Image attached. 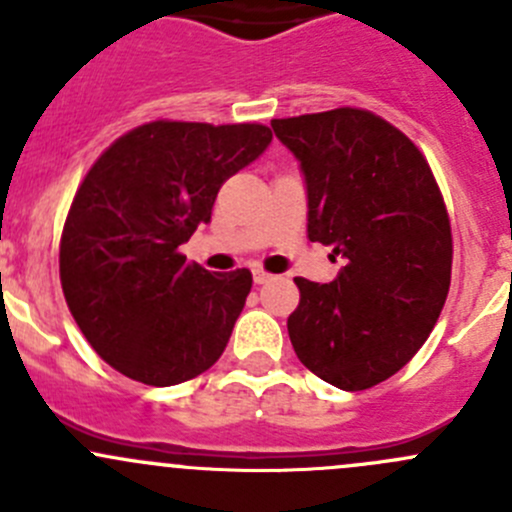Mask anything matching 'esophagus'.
I'll list each match as a JSON object with an SVG mask.
<instances>
[{
  "label": "esophagus",
  "mask_w": 512,
  "mask_h": 512,
  "mask_svg": "<svg viewBox=\"0 0 512 512\" xmlns=\"http://www.w3.org/2000/svg\"><path fill=\"white\" fill-rule=\"evenodd\" d=\"M252 280H255V285H265V282L272 280V275L270 272L260 270V267H255V270H252Z\"/></svg>",
  "instance_id": "esophagus-1"
}]
</instances>
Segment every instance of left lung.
Here are the masks:
<instances>
[{
  "label": "left lung",
  "instance_id": "obj_1",
  "mask_svg": "<svg viewBox=\"0 0 512 512\" xmlns=\"http://www.w3.org/2000/svg\"><path fill=\"white\" fill-rule=\"evenodd\" d=\"M307 183V235L342 260L329 285L294 277L297 359L344 391L381 384L431 334L451 287L446 203L409 136L364 108L275 118Z\"/></svg>",
  "mask_w": 512,
  "mask_h": 512
}]
</instances>
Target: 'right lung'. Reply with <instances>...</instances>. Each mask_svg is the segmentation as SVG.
<instances>
[{"instance_id": "obj_1", "label": "right lung", "mask_w": 512, "mask_h": 512, "mask_svg": "<svg viewBox=\"0 0 512 512\" xmlns=\"http://www.w3.org/2000/svg\"><path fill=\"white\" fill-rule=\"evenodd\" d=\"M270 141L262 123L151 121L91 165L61 232V289L91 347L123 376L173 386L225 352L250 270L213 275L185 262L180 245Z\"/></svg>"}]
</instances>
